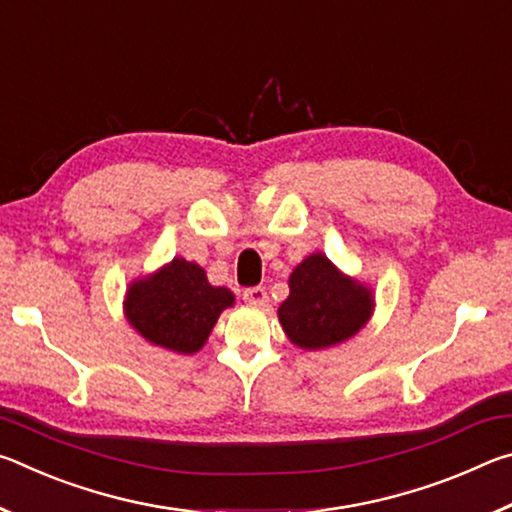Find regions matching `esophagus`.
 <instances>
[{
    "instance_id": "1",
    "label": "esophagus",
    "mask_w": 512,
    "mask_h": 512,
    "mask_svg": "<svg viewBox=\"0 0 512 512\" xmlns=\"http://www.w3.org/2000/svg\"><path fill=\"white\" fill-rule=\"evenodd\" d=\"M244 302H248V305L253 307H264L268 302V296L262 287H250L244 291Z\"/></svg>"
}]
</instances>
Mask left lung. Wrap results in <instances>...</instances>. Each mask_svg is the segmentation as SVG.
<instances>
[{
    "instance_id": "1",
    "label": "left lung",
    "mask_w": 512,
    "mask_h": 512,
    "mask_svg": "<svg viewBox=\"0 0 512 512\" xmlns=\"http://www.w3.org/2000/svg\"><path fill=\"white\" fill-rule=\"evenodd\" d=\"M375 311L372 289L311 253L289 275V298L277 309L287 339L300 350H325L352 339Z\"/></svg>"
}]
</instances>
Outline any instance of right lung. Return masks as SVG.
I'll return each mask as SVG.
<instances>
[{"mask_svg": "<svg viewBox=\"0 0 512 512\" xmlns=\"http://www.w3.org/2000/svg\"><path fill=\"white\" fill-rule=\"evenodd\" d=\"M235 293L214 287L196 262L173 257L149 275L135 277L124 296V316L137 334L158 348L196 354L210 339Z\"/></svg>", "mask_w": 512, "mask_h": 512, "instance_id": "add662e5", "label": "right lung"}]
</instances>
